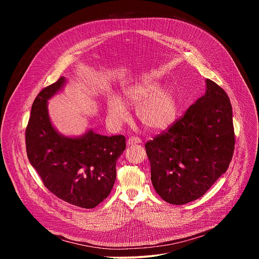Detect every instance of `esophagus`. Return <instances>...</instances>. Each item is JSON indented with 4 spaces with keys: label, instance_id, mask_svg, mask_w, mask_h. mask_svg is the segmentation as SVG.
Returning a JSON list of instances; mask_svg holds the SVG:
<instances>
[{
    "label": "esophagus",
    "instance_id": "obj_1",
    "mask_svg": "<svg viewBox=\"0 0 259 259\" xmlns=\"http://www.w3.org/2000/svg\"><path fill=\"white\" fill-rule=\"evenodd\" d=\"M136 143H141V139L137 136H131L127 139V144L128 145H132V144H136Z\"/></svg>",
    "mask_w": 259,
    "mask_h": 259
}]
</instances>
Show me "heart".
Wrapping results in <instances>:
<instances>
[{
  "label": "heart",
  "mask_w": 259,
  "mask_h": 259,
  "mask_svg": "<svg viewBox=\"0 0 259 259\" xmlns=\"http://www.w3.org/2000/svg\"><path fill=\"white\" fill-rule=\"evenodd\" d=\"M124 102L137 106L136 116L147 129L162 130L168 127L176 115V102L169 89L161 88L153 80H143L124 89ZM107 113L114 123H122L128 117L125 105L116 97L107 101Z\"/></svg>",
  "instance_id": "b5f03b06"
}]
</instances>
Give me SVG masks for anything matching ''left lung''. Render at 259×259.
<instances>
[{
	"label": "left lung",
	"instance_id": "left-lung-1",
	"mask_svg": "<svg viewBox=\"0 0 259 259\" xmlns=\"http://www.w3.org/2000/svg\"><path fill=\"white\" fill-rule=\"evenodd\" d=\"M206 87L205 95L186 114L145 143L153 186L173 205L201 198L227 171L234 155L230 98L209 79Z\"/></svg>",
	"mask_w": 259,
	"mask_h": 259
}]
</instances>
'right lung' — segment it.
<instances>
[{"instance_id": "right-lung-1", "label": "right lung", "mask_w": 259, "mask_h": 259, "mask_svg": "<svg viewBox=\"0 0 259 259\" xmlns=\"http://www.w3.org/2000/svg\"><path fill=\"white\" fill-rule=\"evenodd\" d=\"M64 82L60 77L36 95L25 129L26 154L52 194L69 204L92 209L114 187L116 163L126 149V138L93 131L79 138L58 134L49 120L47 100Z\"/></svg>"}]
</instances>
